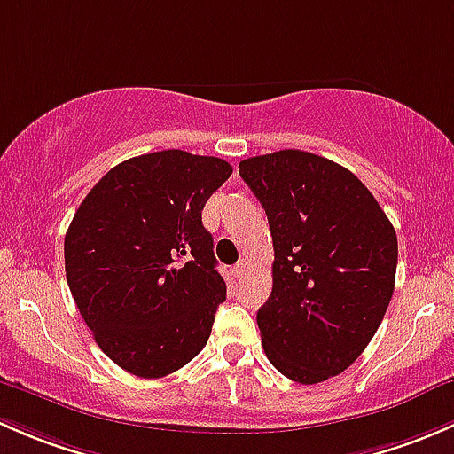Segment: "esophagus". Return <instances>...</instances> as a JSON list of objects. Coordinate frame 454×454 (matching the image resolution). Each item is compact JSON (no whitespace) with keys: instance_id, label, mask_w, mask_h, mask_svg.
<instances>
[{"instance_id":"34e87169","label":"esophagus","mask_w":454,"mask_h":454,"mask_svg":"<svg viewBox=\"0 0 454 454\" xmlns=\"http://www.w3.org/2000/svg\"><path fill=\"white\" fill-rule=\"evenodd\" d=\"M246 272H248V261L241 259L239 263H237L235 268H232V277H235V278H241V277H244Z\"/></svg>"}]
</instances>
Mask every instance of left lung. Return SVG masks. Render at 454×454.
I'll return each instance as SVG.
<instances>
[{
  "label": "left lung",
  "instance_id": "obj_1",
  "mask_svg": "<svg viewBox=\"0 0 454 454\" xmlns=\"http://www.w3.org/2000/svg\"><path fill=\"white\" fill-rule=\"evenodd\" d=\"M268 215L272 294L256 312L265 356L301 384L356 363L395 287L397 237L384 210L340 164L299 149L241 160Z\"/></svg>",
  "mask_w": 454,
  "mask_h": 454
}]
</instances>
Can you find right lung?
<instances>
[{
    "instance_id": "right-lung-1",
    "label": "right lung",
    "mask_w": 454,
    "mask_h": 454,
    "mask_svg": "<svg viewBox=\"0 0 454 454\" xmlns=\"http://www.w3.org/2000/svg\"><path fill=\"white\" fill-rule=\"evenodd\" d=\"M232 167L167 149L129 158L87 193L66 232L74 303L109 360L164 378L204 349L226 301L213 235L201 223Z\"/></svg>"
}]
</instances>
